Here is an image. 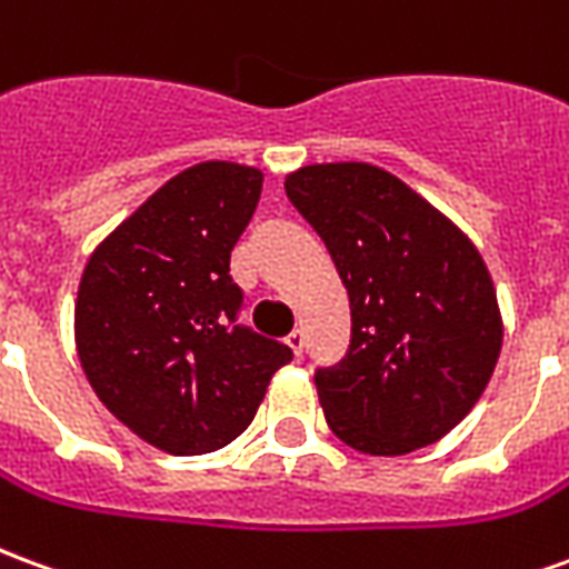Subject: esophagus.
<instances>
[{
    "instance_id": "1",
    "label": "esophagus",
    "mask_w": 569,
    "mask_h": 569,
    "mask_svg": "<svg viewBox=\"0 0 569 569\" xmlns=\"http://www.w3.org/2000/svg\"><path fill=\"white\" fill-rule=\"evenodd\" d=\"M286 345L292 347V353H296V357H301V353H305V332H301V329L289 332L286 335Z\"/></svg>"
}]
</instances>
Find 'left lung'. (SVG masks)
<instances>
[{
    "instance_id": "left-lung-1",
    "label": "left lung",
    "mask_w": 569,
    "mask_h": 569,
    "mask_svg": "<svg viewBox=\"0 0 569 569\" xmlns=\"http://www.w3.org/2000/svg\"><path fill=\"white\" fill-rule=\"evenodd\" d=\"M350 296V347L313 383L326 423L362 453L427 448L472 411L502 345L478 249L406 182L371 163L286 179Z\"/></svg>"
}]
</instances>
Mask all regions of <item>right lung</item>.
<instances>
[{
	"instance_id": "add662e5",
	"label": "right lung",
	"mask_w": 569,
	"mask_h": 569,
	"mask_svg": "<svg viewBox=\"0 0 569 569\" xmlns=\"http://www.w3.org/2000/svg\"><path fill=\"white\" fill-rule=\"evenodd\" d=\"M261 173L188 167L97 247L76 305L81 369L112 415L176 457L210 453L252 423L292 350L240 322L231 249Z\"/></svg>"
}]
</instances>
